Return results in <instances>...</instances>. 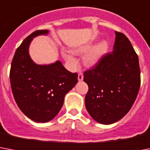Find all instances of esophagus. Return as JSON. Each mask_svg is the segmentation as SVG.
Wrapping results in <instances>:
<instances>
[{
	"label": "esophagus",
	"mask_w": 150,
	"mask_h": 150,
	"mask_svg": "<svg viewBox=\"0 0 150 150\" xmlns=\"http://www.w3.org/2000/svg\"><path fill=\"white\" fill-rule=\"evenodd\" d=\"M83 76L82 73H79L78 74V81H83Z\"/></svg>",
	"instance_id": "obj_1"
}]
</instances>
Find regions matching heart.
<instances>
[{"mask_svg": "<svg viewBox=\"0 0 150 150\" xmlns=\"http://www.w3.org/2000/svg\"><path fill=\"white\" fill-rule=\"evenodd\" d=\"M91 45L87 44V45H83L81 47L78 48L77 50H75V52L76 53H78V54H81V53H83V52L88 51L91 49ZM108 50V42H100V43H98V45H95L94 48H92L91 50L85 55L84 57H83V62L88 67L94 66L100 61V59L102 58V56L107 52ZM63 56L69 64H71L73 66L76 64L75 59L73 57V56L69 52L64 51L63 52Z\"/></svg>", "mask_w": 150, "mask_h": 150, "instance_id": "heart-1", "label": "heart"}]
</instances>
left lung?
Here are the masks:
<instances>
[{"label":"left lung","instance_id":"left-lung-1","mask_svg":"<svg viewBox=\"0 0 150 150\" xmlns=\"http://www.w3.org/2000/svg\"><path fill=\"white\" fill-rule=\"evenodd\" d=\"M113 51L83 73L88 85L85 105L88 113L100 124L122 118L131 109L140 87L139 58L129 39L115 31Z\"/></svg>","mask_w":150,"mask_h":150}]
</instances>
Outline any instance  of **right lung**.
<instances>
[{"instance_id": "right-lung-1", "label": "right lung", "mask_w": 150, "mask_h": 150, "mask_svg": "<svg viewBox=\"0 0 150 150\" xmlns=\"http://www.w3.org/2000/svg\"><path fill=\"white\" fill-rule=\"evenodd\" d=\"M48 32L37 30L29 35L17 49L11 66L14 100L28 118L36 122H47L55 118L63 106L66 94L78 81L77 74L68 71L59 61L42 66L31 59L28 47L32 39Z\"/></svg>"}]
</instances>
